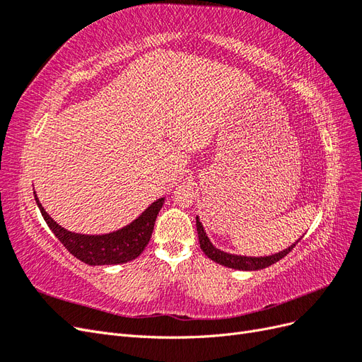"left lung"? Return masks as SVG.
Returning a JSON list of instances; mask_svg holds the SVG:
<instances>
[{
    "label": "left lung",
    "mask_w": 362,
    "mask_h": 362,
    "mask_svg": "<svg viewBox=\"0 0 362 362\" xmlns=\"http://www.w3.org/2000/svg\"><path fill=\"white\" fill-rule=\"evenodd\" d=\"M196 229H198V237H199V245L201 249L204 250V254L213 259L217 264H222L225 267L229 269H235V270H245V272H252V270H261L266 269L272 264H275L276 261H279L281 258L286 257L288 252L296 246V242L291 246H288L287 249H284L278 254L273 255H267V257H246V255H234V254H228V252H223L221 249H217L208 238L205 229L199 221V216H196Z\"/></svg>",
    "instance_id": "1"
}]
</instances>
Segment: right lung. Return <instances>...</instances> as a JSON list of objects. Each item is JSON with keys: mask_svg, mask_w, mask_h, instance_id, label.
I'll return each instance as SVG.
<instances>
[{"mask_svg": "<svg viewBox=\"0 0 362 362\" xmlns=\"http://www.w3.org/2000/svg\"><path fill=\"white\" fill-rule=\"evenodd\" d=\"M35 199L43 218H45L47 225L49 226L54 235L60 240V243L66 247L75 258H78L80 261L86 262V264L89 266L124 264V262L137 258L149 243L152 231H154L157 214L164 204V198H160L156 202H152L146 210L129 225L108 234L90 235L72 233L68 231L66 228L60 226L45 211V208L42 206L36 192Z\"/></svg>", "mask_w": 362, "mask_h": 362, "instance_id": "right-lung-1", "label": "right lung"}]
</instances>
